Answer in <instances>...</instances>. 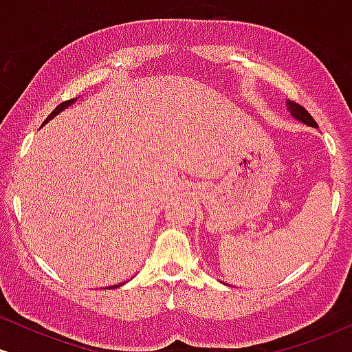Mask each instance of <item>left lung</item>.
<instances>
[{"label": "left lung", "mask_w": 352, "mask_h": 352, "mask_svg": "<svg viewBox=\"0 0 352 352\" xmlns=\"http://www.w3.org/2000/svg\"><path fill=\"white\" fill-rule=\"evenodd\" d=\"M288 104H289V111H292V114L296 117L298 120H301V122H305L308 125H313V127H318L316 120L311 117V114L308 111H306L305 107L300 106V104H296V102H288Z\"/></svg>", "instance_id": "left-lung-1"}]
</instances>
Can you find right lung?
<instances>
[{
  "mask_svg": "<svg viewBox=\"0 0 352 352\" xmlns=\"http://www.w3.org/2000/svg\"><path fill=\"white\" fill-rule=\"evenodd\" d=\"M72 102H74V99H71V100H64V102H60V104H59V106H58V107H56V109H54V111H52L50 116H47V119H46V120H44V124H46V122H47V120H50V119H52V117H54L56 114H59V112H60V111H63V109H64V107H67V106H69V104H72ZM117 286H119V285H117ZM117 286H116V288H117Z\"/></svg>",
  "mask_w": 352,
  "mask_h": 352,
  "instance_id": "obj_1",
  "label": "right lung"
}]
</instances>
